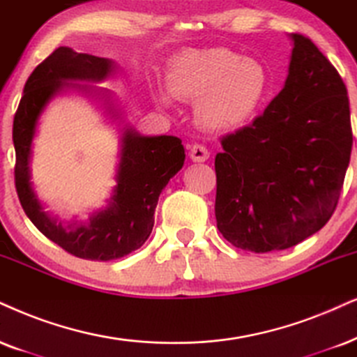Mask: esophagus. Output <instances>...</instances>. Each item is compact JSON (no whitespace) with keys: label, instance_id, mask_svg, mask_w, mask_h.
<instances>
[{"label":"esophagus","instance_id":"1","mask_svg":"<svg viewBox=\"0 0 357 357\" xmlns=\"http://www.w3.org/2000/svg\"><path fill=\"white\" fill-rule=\"evenodd\" d=\"M189 158H191L194 163H204V161H207V158H209V151H207L204 145L196 143V145L189 146Z\"/></svg>","mask_w":357,"mask_h":357}]
</instances>
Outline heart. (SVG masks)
<instances>
[{
	"instance_id": "1",
	"label": "heart",
	"mask_w": 357,
	"mask_h": 357,
	"mask_svg": "<svg viewBox=\"0 0 357 357\" xmlns=\"http://www.w3.org/2000/svg\"><path fill=\"white\" fill-rule=\"evenodd\" d=\"M168 90L158 97L168 103L196 102L194 119L206 132L229 133L247 125L267 100L272 80L264 62L227 47L186 49L176 54L166 75Z\"/></svg>"
}]
</instances>
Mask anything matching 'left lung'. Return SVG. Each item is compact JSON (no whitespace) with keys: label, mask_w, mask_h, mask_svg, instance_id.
Masks as SVG:
<instances>
[{"label":"left lung","mask_w":357,"mask_h":357,"mask_svg":"<svg viewBox=\"0 0 357 357\" xmlns=\"http://www.w3.org/2000/svg\"><path fill=\"white\" fill-rule=\"evenodd\" d=\"M290 39L282 92L215 156L218 229L255 254L290 249L328 222L353 148L341 75L308 38Z\"/></svg>","instance_id":"8db88e82"}]
</instances>
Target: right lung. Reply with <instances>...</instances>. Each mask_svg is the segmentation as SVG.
Returning <instances> with one entry per match:
<instances>
[{
    "label": "right lung",
    "mask_w": 357,
    "mask_h": 357,
    "mask_svg": "<svg viewBox=\"0 0 357 357\" xmlns=\"http://www.w3.org/2000/svg\"><path fill=\"white\" fill-rule=\"evenodd\" d=\"M112 59L59 47L29 75L13 121L16 150V191L26 215L49 241L85 260H115L139 249L155 224L158 197L173 176L183 168L186 153L181 139L171 135L143 137L125 123L114 93L92 85L116 74ZM85 82V84L82 82ZM75 89L101 102L107 116L124 126L116 182L107 206L87 221L62 223L43 209L30 181L32 142L43 110L61 93Z\"/></svg>",
    "instance_id": "1"
}]
</instances>
